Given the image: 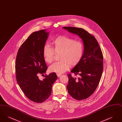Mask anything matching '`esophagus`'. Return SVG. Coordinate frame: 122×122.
Returning a JSON list of instances; mask_svg holds the SVG:
<instances>
[{
	"instance_id": "34e87169",
	"label": "esophagus",
	"mask_w": 122,
	"mask_h": 122,
	"mask_svg": "<svg viewBox=\"0 0 122 122\" xmlns=\"http://www.w3.org/2000/svg\"><path fill=\"white\" fill-rule=\"evenodd\" d=\"M57 75L58 76V77H60L62 75L61 74H58H58H57Z\"/></svg>"
}]
</instances>
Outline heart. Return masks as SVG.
I'll return each instance as SVG.
<instances>
[{
	"mask_svg": "<svg viewBox=\"0 0 122 122\" xmlns=\"http://www.w3.org/2000/svg\"><path fill=\"white\" fill-rule=\"evenodd\" d=\"M51 45L52 47L46 45L43 48L42 54L45 61L48 64L52 63L55 53H60L61 60L49 67V70L51 72L64 73L69 70L70 65L75 66L79 64L84 56V43L72 37L59 36L51 42Z\"/></svg>",
	"mask_w": 122,
	"mask_h": 122,
	"instance_id": "b5f03b06",
	"label": "heart"
}]
</instances>
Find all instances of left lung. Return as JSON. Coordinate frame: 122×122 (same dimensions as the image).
<instances>
[{
  "label": "left lung",
  "instance_id": "1",
  "mask_svg": "<svg viewBox=\"0 0 122 122\" xmlns=\"http://www.w3.org/2000/svg\"><path fill=\"white\" fill-rule=\"evenodd\" d=\"M63 28L79 36L85 46L83 58L71 71L75 76L68 74L67 86L73 98L82 100L91 96L98 86L103 69V54L96 38L84 29L71 26Z\"/></svg>",
  "mask_w": 122,
  "mask_h": 122
}]
</instances>
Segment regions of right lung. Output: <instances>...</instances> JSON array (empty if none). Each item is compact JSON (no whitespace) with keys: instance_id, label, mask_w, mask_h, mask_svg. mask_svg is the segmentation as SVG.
<instances>
[{"instance_id":"obj_1","label":"right lung","mask_w":122,"mask_h":122,"mask_svg":"<svg viewBox=\"0 0 122 122\" xmlns=\"http://www.w3.org/2000/svg\"><path fill=\"white\" fill-rule=\"evenodd\" d=\"M48 34L45 30L33 32L19 48L16 58L18 84L25 96L36 103L43 102L50 97L52 84L58 78L55 73L45 76L42 81L38 77L47 69L42 50Z\"/></svg>"}]
</instances>
